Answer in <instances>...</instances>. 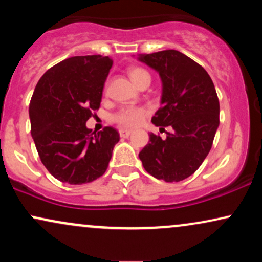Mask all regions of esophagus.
<instances>
[{
  "label": "esophagus",
  "instance_id": "esophagus-1",
  "mask_svg": "<svg viewBox=\"0 0 262 262\" xmlns=\"http://www.w3.org/2000/svg\"><path fill=\"white\" fill-rule=\"evenodd\" d=\"M130 134V130H127V129H119V135H121L122 138H128Z\"/></svg>",
  "mask_w": 262,
  "mask_h": 262
}]
</instances>
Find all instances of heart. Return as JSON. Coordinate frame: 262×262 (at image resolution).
Wrapping results in <instances>:
<instances>
[{
  "label": "heart",
  "instance_id": "obj_1",
  "mask_svg": "<svg viewBox=\"0 0 262 262\" xmlns=\"http://www.w3.org/2000/svg\"><path fill=\"white\" fill-rule=\"evenodd\" d=\"M128 75L130 80L133 81L137 86H139L144 81H150L151 76L145 69L143 68H130L128 70ZM149 114V110L146 107H138V106H128L123 107L118 112L113 116V122L117 123L121 128L124 129H133L138 128L143 124L145 121L146 116Z\"/></svg>",
  "mask_w": 262,
  "mask_h": 262
}]
</instances>
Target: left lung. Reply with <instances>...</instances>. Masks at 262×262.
Returning a JSON list of instances; mask_svg holds the SVG:
<instances>
[{"label": "left lung", "mask_w": 262, "mask_h": 262, "mask_svg": "<svg viewBox=\"0 0 262 262\" xmlns=\"http://www.w3.org/2000/svg\"><path fill=\"white\" fill-rule=\"evenodd\" d=\"M160 75L161 107L151 118L166 137L150 134L139 152L143 166L155 179L179 182L197 171L212 148L219 125V101L206 70L177 50L139 56Z\"/></svg>", "instance_id": "1"}]
</instances>
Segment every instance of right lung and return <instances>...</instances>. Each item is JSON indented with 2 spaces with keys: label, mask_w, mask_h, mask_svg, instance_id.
Instances as JSON below:
<instances>
[{
  "label": "right lung",
  "mask_w": 262,
  "mask_h": 262,
  "mask_svg": "<svg viewBox=\"0 0 262 262\" xmlns=\"http://www.w3.org/2000/svg\"><path fill=\"white\" fill-rule=\"evenodd\" d=\"M110 56L62 60L45 73L29 103L31 133L39 158L59 181L82 185L106 172L119 133L113 127L92 132L86 122L100 108Z\"/></svg>",
  "instance_id": "obj_1"
}]
</instances>
